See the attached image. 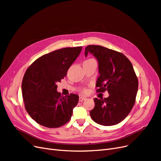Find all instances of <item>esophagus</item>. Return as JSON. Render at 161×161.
Listing matches in <instances>:
<instances>
[{
  "instance_id": "1",
  "label": "esophagus",
  "mask_w": 161,
  "mask_h": 161,
  "mask_svg": "<svg viewBox=\"0 0 161 161\" xmlns=\"http://www.w3.org/2000/svg\"><path fill=\"white\" fill-rule=\"evenodd\" d=\"M86 99V97H79V101L81 102V101H83Z\"/></svg>"
}]
</instances>
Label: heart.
I'll use <instances>...</instances> for the list:
<instances>
[{
	"mask_svg": "<svg viewBox=\"0 0 161 161\" xmlns=\"http://www.w3.org/2000/svg\"><path fill=\"white\" fill-rule=\"evenodd\" d=\"M89 60H92V59H89ZM81 92H82V93L86 94V93H87V92H88V89H87L86 88H83V89H82V90H81Z\"/></svg>",
	"mask_w": 161,
	"mask_h": 161,
	"instance_id": "obj_1",
	"label": "heart"
}]
</instances>
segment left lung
Here are the masks:
<instances>
[{"instance_id": "obj_1", "label": "left lung", "mask_w": 161, "mask_h": 161, "mask_svg": "<svg viewBox=\"0 0 161 161\" xmlns=\"http://www.w3.org/2000/svg\"><path fill=\"white\" fill-rule=\"evenodd\" d=\"M91 53L99 62L100 76L97 80V92L108 91V98H95V108L90 111L97 124L109 126L118 124L128 115L136 101L138 80L128 58L122 53L101 46L89 45L85 55Z\"/></svg>"}]
</instances>
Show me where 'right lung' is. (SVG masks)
Returning a JSON list of instances; mask_svg holds the SVG:
<instances>
[{
  "label": "right lung",
  "instance_id": "1",
  "mask_svg": "<svg viewBox=\"0 0 161 161\" xmlns=\"http://www.w3.org/2000/svg\"><path fill=\"white\" fill-rule=\"evenodd\" d=\"M81 50L82 46L62 48L43 55L28 67L22 80L23 99L28 114L37 124L54 128L70 121L79 95L61 96L56 84L66 76Z\"/></svg>",
  "mask_w": 161,
  "mask_h": 161
}]
</instances>
